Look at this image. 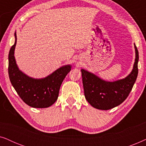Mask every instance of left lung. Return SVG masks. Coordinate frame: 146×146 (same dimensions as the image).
<instances>
[{"label": "left lung", "mask_w": 146, "mask_h": 146, "mask_svg": "<svg viewBox=\"0 0 146 146\" xmlns=\"http://www.w3.org/2000/svg\"><path fill=\"white\" fill-rule=\"evenodd\" d=\"M135 60L133 68L131 72L122 80L106 82L92 73L81 70L85 98L94 108L108 110L121 104L127 98L138 74L139 53L135 45Z\"/></svg>", "instance_id": "obj_1"}]
</instances>
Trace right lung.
I'll return each mask as SVG.
<instances>
[{
  "instance_id": "right-lung-1",
  "label": "right lung",
  "mask_w": 146,
  "mask_h": 146,
  "mask_svg": "<svg viewBox=\"0 0 146 146\" xmlns=\"http://www.w3.org/2000/svg\"><path fill=\"white\" fill-rule=\"evenodd\" d=\"M12 46L9 54V75L11 82L18 94L29 106L44 108L50 106L57 100L60 86L66 76L71 70V66L66 65L48 76L42 79L30 78L19 70L16 64L15 48L17 44Z\"/></svg>"
}]
</instances>
